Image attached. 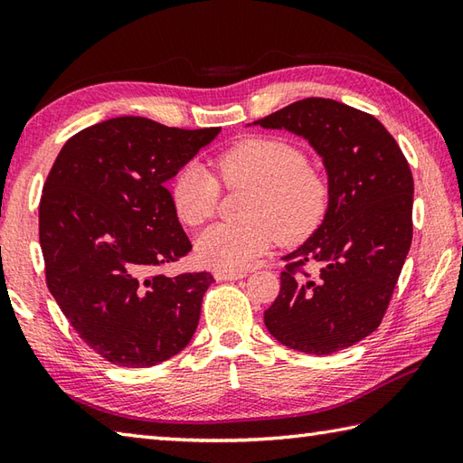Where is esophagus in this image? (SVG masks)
Instances as JSON below:
<instances>
[{"label":"esophagus","instance_id":"1","mask_svg":"<svg viewBox=\"0 0 463 463\" xmlns=\"http://www.w3.org/2000/svg\"><path fill=\"white\" fill-rule=\"evenodd\" d=\"M247 273L244 270H216L214 279L216 280H237V279H244Z\"/></svg>","mask_w":463,"mask_h":463}]
</instances>
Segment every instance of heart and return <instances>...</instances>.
Listing matches in <instances>:
<instances>
[{
	"instance_id": "heart-1",
	"label": "heart",
	"mask_w": 463,
	"mask_h": 463,
	"mask_svg": "<svg viewBox=\"0 0 463 463\" xmlns=\"http://www.w3.org/2000/svg\"><path fill=\"white\" fill-rule=\"evenodd\" d=\"M211 170L190 162L172 178L170 198L186 226L211 221L226 188H249L241 224H214L196 241V257L208 269L239 270L273 247L305 239L321 222L329 203V186L295 144L257 136L216 154Z\"/></svg>"
}]
</instances>
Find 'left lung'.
I'll return each mask as SVG.
<instances>
[{
  "mask_svg": "<svg viewBox=\"0 0 463 463\" xmlns=\"http://www.w3.org/2000/svg\"><path fill=\"white\" fill-rule=\"evenodd\" d=\"M257 124L303 136L327 168V213L283 259L265 325L287 347L331 355L373 333L392 301L413 237L411 170L377 118L329 98L298 99Z\"/></svg>",
  "mask_w": 463,
  "mask_h": 463,
  "instance_id": "1",
  "label": "left lung"
}]
</instances>
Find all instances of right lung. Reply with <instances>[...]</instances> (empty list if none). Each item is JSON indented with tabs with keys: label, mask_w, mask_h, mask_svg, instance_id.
I'll list each match as a JSON object with an SVG mask.
<instances>
[{
	"label": "right lung",
	"mask_w": 463,
	"mask_h": 463,
	"mask_svg": "<svg viewBox=\"0 0 463 463\" xmlns=\"http://www.w3.org/2000/svg\"><path fill=\"white\" fill-rule=\"evenodd\" d=\"M219 132L112 118L71 136L45 178V283L80 339L114 365H156L193 339L214 279L158 270L193 250L165 183Z\"/></svg>",
	"instance_id": "add662e5"
}]
</instances>
